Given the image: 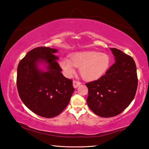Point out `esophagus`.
Listing matches in <instances>:
<instances>
[{
  "instance_id": "obj_1",
  "label": "esophagus",
  "mask_w": 149,
  "mask_h": 149,
  "mask_svg": "<svg viewBox=\"0 0 149 149\" xmlns=\"http://www.w3.org/2000/svg\"><path fill=\"white\" fill-rule=\"evenodd\" d=\"M81 84V83L80 81H73V86H74V88H77Z\"/></svg>"
}]
</instances>
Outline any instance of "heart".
<instances>
[{
    "mask_svg": "<svg viewBox=\"0 0 149 149\" xmlns=\"http://www.w3.org/2000/svg\"><path fill=\"white\" fill-rule=\"evenodd\" d=\"M68 58L60 60V66L65 75L70 77L75 73V67L79 68L82 78L86 81H94L104 75L109 68L111 58L107 54L97 51L75 52Z\"/></svg>",
    "mask_w": 149,
    "mask_h": 149,
    "instance_id": "obj_1",
    "label": "heart"
}]
</instances>
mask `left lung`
Here are the masks:
<instances>
[{
    "label": "left lung",
    "instance_id": "8db88e82",
    "mask_svg": "<svg viewBox=\"0 0 149 149\" xmlns=\"http://www.w3.org/2000/svg\"><path fill=\"white\" fill-rule=\"evenodd\" d=\"M115 63L99 79L86 84L87 103L95 114L110 118L120 114L134 99L138 79L137 68L132 56L110 48Z\"/></svg>",
    "mask_w": 149,
    "mask_h": 149
}]
</instances>
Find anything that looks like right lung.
I'll list each match as a JSON object with an SVG mask.
<instances>
[{
	"label": "right lung",
	"instance_id": "1",
	"mask_svg": "<svg viewBox=\"0 0 149 149\" xmlns=\"http://www.w3.org/2000/svg\"><path fill=\"white\" fill-rule=\"evenodd\" d=\"M57 49L37 47L27 52L17 70V88L20 99L35 114L52 118L64 110L74 93L72 79L65 77L54 53ZM47 64L46 71L38 64Z\"/></svg>",
	"mask_w": 149,
	"mask_h": 149
}]
</instances>
